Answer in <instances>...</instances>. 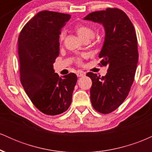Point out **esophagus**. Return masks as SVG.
<instances>
[{"label": "esophagus", "instance_id": "34e87169", "mask_svg": "<svg viewBox=\"0 0 152 152\" xmlns=\"http://www.w3.org/2000/svg\"><path fill=\"white\" fill-rule=\"evenodd\" d=\"M76 74H77L78 77H83V76H85V73L81 72V71H79V72H78Z\"/></svg>", "mask_w": 152, "mask_h": 152}]
</instances>
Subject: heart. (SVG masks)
<instances>
[{
    "label": "heart",
    "instance_id": "1",
    "mask_svg": "<svg viewBox=\"0 0 152 152\" xmlns=\"http://www.w3.org/2000/svg\"><path fill=\"white\" fill-rule=\"evenodd\" d=\"M74 30L78 34V36L81 38L83 41L85 40H89L94 36V31L90 26L84 25V24H78L74 26ZM64 36H65V33L62 31L61 33L60 36H59V39L61 41L64 40Z\"/></svg>",
    "mask_w": 152,
    "mask_h": 152
}]
</instances>
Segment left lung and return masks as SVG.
<instances>
[{
    "label": "left lung",
    "instance_id": "obj_1",
    "mask_svg": "<svg viewBox=\"0 0 152 152\" xmlns=\"http://www.w3.org/2000/svg\"><path fill=\"white\" fill-rule=\"evenodd\" d=\"M83 19L102 24L105 30L99 57V64L108 66L107 74L101 77L88 72L86 76L92 81L90 98L94 109L109 114L126 99L134 82L139 58L135 29L126 13L118 8L93 12Z\"/></svg>",
    "mask_w": 152,
    "mask_h": 152
}]
</instances>
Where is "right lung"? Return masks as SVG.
I'll return each mask as SVG.
<instances>
[{
	"instance_id": "right-lung-1",
	"label": "right lung",
	"mask_w": 152,
	"mask_h": 152,
	"mask_svg": "<svg viewBox=\"0 0 152 152\" xmlns=\"http://www.w3.org/2000/svg\"><path fill=\"white\" fill-rule=\"evenodd\" d=\"M69 14L43 10L24 26L18 40L20 79L26 94L40 111L50 116L69 109L77 76L59 77L53 64L59 55V35Z\"/></svg>"
}]
</instances>
